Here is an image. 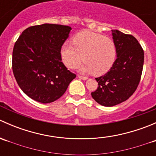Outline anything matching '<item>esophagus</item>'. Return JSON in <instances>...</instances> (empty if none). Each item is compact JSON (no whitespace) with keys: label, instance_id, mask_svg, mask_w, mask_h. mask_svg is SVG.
Returning <instances> with one entry per match:
<instances>
[{"label":"esophagus","instance_id":"obj_1","mask_svg":"<svg viewBox=\"0 0 156 156\" xmlns=\"http://www.w3.org/2000/svg\"><path fill=\"white\" fill-rule=\"evenodd\" d=\"M78 77L80 78V79H82V80H87V77H86V76H81V75H78Z\"/></svg>","mask_w":156,"mask_h":156}]
</instances>
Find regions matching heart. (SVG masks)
I'll list each match as a JSON object with an SVG mask.
<instances>
[{"mask_svg": "<svg viewBox=\"0 0 156 156\" xmlns=\"http://www.w3.org/2000/svg\"><path fill=\"white\" fill-rule=\"evenodd\" d=\"M61 57L67 67L74 69L83 59L81 72L103 75L112 67L116 58L114 41L98 33L83 31L75 34L73 43L65 42L61 47Z\"/></svg>", "mask_w": 156, "mask_h": 156, "instance_id": "heart-1", "label": "heart"}]
</instances>
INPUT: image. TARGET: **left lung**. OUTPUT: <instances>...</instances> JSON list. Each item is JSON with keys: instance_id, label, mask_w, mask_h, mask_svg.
I'll return each instance as SVG.
<instances>
[{"instance_id": "left-lung-1", "label": "left lung", "mask_w": 156, "mask_h": 156, "mask_svg": "<svg viewBox=\"0 0 156 156\" xmlns=\"http://www.w3.org/2000/svg\"><path fill=\"white\" fill-rule=\"evenodd\" d=\"M117 59L106 75L96 78L98 87L91 93L94 100L104 106L125 101L137 88L142 75L144 52L131 34L112 30Z\"/></svg>"}]
</instances>
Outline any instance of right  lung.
<instances>
[{
	"label": "right lung",
	"instance_id": "add662e5",
	"mask_svg": "<svg viewBox=\"0 0 156 156\" xmlns=\"http://www.w3.org/2000/svg\"><path fill=\"white\" fill-rule=\"evenodd\" d=\"M72 28L42 24L27 28L14 44L12 68L22 90L30 98L50 103L60 98L76 75L62 62L61 47Z\"/></svg>",
	"mask_w": 156,
	"mask_h": 156
}]
</instances>
